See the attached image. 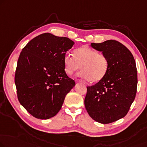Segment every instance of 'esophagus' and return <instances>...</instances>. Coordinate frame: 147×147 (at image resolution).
<instances>
[{"label":"esophagus","instance_id":"obj_1","mask_svg":"<svg viewBox=\"0 0 147 147\" xmlns=\"http://www.w3.org/2000/svg\"><path fill=\"white\" fill-rule=\"evenodd\" d=\"M75 81H76V82H82V81L81 80H79V79H77V80H76Z\"/></svg>","mask_w":147,"mask_h":147}]
</instances>
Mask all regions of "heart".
<instances>
[{"mask_svg":"<svg viewBox=\"0 0 147 147\" xmlns=\"http://www.w3.org/2000/svg\"><path fill=\"white\" fill-rule=\"evenodd\" d=\"M65 71L72 75L82 68L78 76L92 82L101 81L108 73L109 61L107 56L88 46H82L74 51V57L66 55L63 59Z\"/></svg>","mask_w":147,"mask_h":147,"instance_id":"heart-1","label":"heart"}]
</instances>
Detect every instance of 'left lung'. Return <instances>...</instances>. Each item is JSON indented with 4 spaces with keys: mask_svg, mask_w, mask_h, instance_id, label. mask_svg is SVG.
<instances>
[{
    "mask_svg": "<svg viewBox=\"0 0 147 147\" xmlns=\"http://www.w3.org/2000/svg\"><path fill=\"white\" fill-rule=\"evenodd\" d=\"M109 61L108 73L103 79L87 87L85 108L96 121L110 123L127 114L135 100L137 88V71L132 53L119 41L107 40L92 43Z\"/></svg>",
    "mask_w": 147,
    "mask_h": 147,
    "instance_id": "obj_1",
    "label": "left lung"
}]
</instances>
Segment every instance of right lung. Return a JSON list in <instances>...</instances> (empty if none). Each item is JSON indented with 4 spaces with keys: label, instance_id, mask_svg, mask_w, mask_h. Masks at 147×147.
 I'll return each instance as SVG.
<instances>
[{
    "label": "right lung",
    "instance_id": "obj_1",
    "mask_svg": "<svg viewBox=\"0 0 147 147\" xmlns=\"http://www.w3.org/2000/svg\"><path fill=\"white\" fill-rule=\"evenodd\" d=\"M74 43L66 37L45 33L32 39L21 51L14 77L18 99L36 118L55 115L75 85L63 63Z\"/></svg>",
    "mask_w": 147,
    "mask_h": 147
}]
</instances>
